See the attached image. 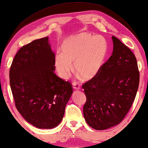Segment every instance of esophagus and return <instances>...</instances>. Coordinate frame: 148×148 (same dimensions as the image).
<instances>
[{
  "instance_id": "esophagus-1",
  "label": "esophagus",
  "mask_w": 148,
  "mask_h": 148,
  "mask_svg": "<svg viewBox=\"0 0 148 148\" xmlns=\"http://www.w3.org/2000/svg\"><path fill=\"white\" fill-rule=\"evenodd\" d=\"M72 85H73V89H81L80 85H79L77 83L73 82Z\"/></svg>"
}]
</instances>
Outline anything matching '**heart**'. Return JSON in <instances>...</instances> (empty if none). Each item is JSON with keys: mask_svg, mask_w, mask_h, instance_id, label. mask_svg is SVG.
<instances>
[{"mask_svg": "<svg viewBox=\"0 0 148 148\" xmlns=\"http://www.w3.org/2000/svg\"><path fill=\"white\" fill-rule=\"evenodd\" d=\"M61 53L55 57V65L59 76L68 79L74 70L84 80H90L99 74L108 52V44L101 35L82 33L63 42Z\"/></svg>", "mask_w": 148, "mask_h": 148, "instance_id": "1", "label": "heart"}]
</instances>
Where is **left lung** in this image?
I'll use <instances>...</instances> for the list:
<instances>
[{
	"mask_svg": "<svg viewBox=\"0 0 148 148\" xmlns=\"http://www.w3.org/2000/svg\"><path fill=\"white\" fill-rule=\"evenodd\" d=\"M112 55L99 74L82 85L86 95L83 115L93 129L117 125L131 108L140 82V72L132 51L114 36Z\"/></svg>",
	"mask_w": 148,
	"mask_h": 148,
	"instance_id": "1",
	"label": "left lung"
}]
</instances>
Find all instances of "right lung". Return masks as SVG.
<instances>
[{
  "label": "right lung",
  "mask_w": 148,
  "mask_h": 148,
  "mask_svg": "<svg viewBox=\"0 0 148 148\" xmlns=\"http://www.w3.org/2000/svg\"><path fill=\"white\" fill-rule=\"evenodd\" d=\"M55 54L48 37L23 46L10 66V85L17 110L40 129H51L63 119L73 87L55 73Z\"/></svg>",
  "instance_id": "add662e5"
}]
</instances>
